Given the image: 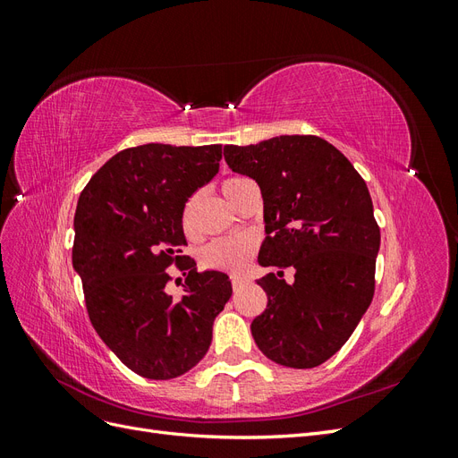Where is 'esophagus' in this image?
<instances>
[{"instance_id": "esophagus-1", "label": "esophagus", "mask_w": 458, "mask_h": 458, "mask_svg": "<svg viewBox=\"0 0 458 458\" xmlns=\"http://www.w3.org/2000/svg\"><path fill=\"white\" fill-rule=\"evenodd\" d=\"M244 284H246V279H244V276L231 275V286H233V290H239V288H242Z\"/></svg>"}]
</instances>
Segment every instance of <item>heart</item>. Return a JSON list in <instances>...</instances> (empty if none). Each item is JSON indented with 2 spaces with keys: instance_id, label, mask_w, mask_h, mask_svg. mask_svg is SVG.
Wrapping results in <instances>:
<instances>
[{
  "instance_id": "1",
  "label": "heart",
  "mask_w": 458,
  "mask_h": 458,
  "mask_svg": "<svg viewBox=\"0 0 458 458\" xmlns=\"http://www.w3.org/2000/svg\"><path fill=\"white\" fill-rule=\"evenodd\" d=\"M250 182V179L234 175L227 177L224 183H221V192H224L225 199L234 204L239 197L241 187ZM182 227L189 239L197 237V227H195V202L189 200L183 206L182 212ZM258 250V239L254 234H237V237H221L212 242H208L200 250V263L206 269L214 271H227V273H239L242 271L248 261Z\"/></svg>"
}]
</instances>
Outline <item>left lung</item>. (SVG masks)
Returning <instances> with one entry per match:
<instances>
[{
	"mask_svg": "<svg viewBox=\"0 0 458 458\" xmlns=\"http://www.w3.org/2000/svg\"><path fill=\"white\" fill-rule=\"evenodd\" d=\"M233 172L256 179L267 237L259 266L267 308L250 328L271 361L313 369L348 342L374 296L380 227L365 179L317 135H281L227 145ZM297 269L288 285L283 268Z\"/></svg>",
	"mask_w": 458,
	"mask_h": 458,
	"instance_id": "8db88e82",
	"label": "left lung"
}]
</instances>
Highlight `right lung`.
Masks as SVG:
<instances>
[{
	"mask_svg": "<svg viewBox=\"0 0 458 458\" xmlns=\"http://www.w3.org/2000/svg\"><path fill=\"white\" fill-rule=\"evenodd\" d=\"M219 160L221 145L123 148L80 195L72 266L89 321L143 378L170 380L195 367L231 298L225 273H197L195 259L182 252L183 206L217 174ZM170 265L186 275L182 301L165 293Z\"/></svg>",
	"mask_w": 458,
	"mask_h": 458,
	"instance_id": "obj_1",
	"label": "right lung"
}]
</instances>
